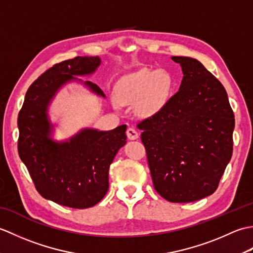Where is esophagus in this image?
<instances>
[{
  "label": "esophagus",
  "mask_w": 253,
  "mask_h": 253,
  "mask_svg": "<svg viewBox=\"0 0 253 253\" xmlns=\"http://www.w3.org/2000/svg\"><path fill=\"white\" fill-rule=\"evenodd\" d=\"M126 135L128 139H130V140H136V139L139 137V132L135 129V128H128L126 131Z\"/></svg>",
  "instance_id": "esophagus-1"
}]
</instances>
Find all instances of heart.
Here are the masks:
<instances>
[{
    "label": "heart",
    "instance_id": "obj_1",
    "mask_svg": "<svg viewBox=\"0 0 253 253\" xmlns=\"http://www.w3.org/2000/svg\"><path fill=\"white\" fill-rule=\"evenodd\" d=\"M171 91V79L164 72L141 69L123 78L117 84L116 98L120 103H135L140 116L158 114L168 104ZM117 106V102L114 101Z\"/></svg>",
    "mask_w": 253,
    "mask_h": 253
}]
</instances>
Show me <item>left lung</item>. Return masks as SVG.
Instances as JSON below:
<instances>
[{"label": "left lung", "instance_id": "8db88e82", "mask_svg": "<svg viewBox=\"0 0 253 253\" xmlns=\"http://www.w3.org/2000/svg\"><path fill=\"white\" fill-rule=\"evenodd\" d=\"M182 74L164 109L138 124L154 189L165 200H200L217 189L233 154L234 112L219 80L196 58L173 56Z\"/></svg>", "mask_w": 253, "mask_h": 253}]
</instances>
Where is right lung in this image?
I'll return each instance as SVG.
<instances>
[{
	"label": "right lung",
	"instance_id": "obj_1",
	"mask_svg": "<svg viewBox=\"0 0 253 253\" xmlns=\"http://www.w3.org/2000/svg\"><path fill=\"white\" fill-rule=\"evenodd\" d=\"M98 56H77L53 65L31 84L19 111V158L28 169L37 191L55 203L87 209L99 203L109 189V169L126 143V125L110 131L80 130L64 142L50 138L52 124L47 106L63 84L95 72ZM105 96L95 84L84 83Z\"/></svg>",
	"mask_w": 253,
	"mask_h": 253
}]
</instances>
